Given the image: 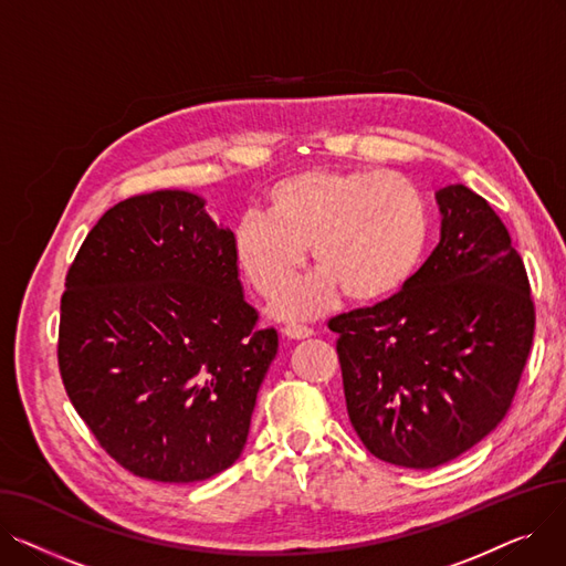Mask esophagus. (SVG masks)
Masks as SVG:
<instances>
[{"instance_id": "34e87169", "label": "esophagus", "mask_w": 566, "mask_h": 566, "mask_svg": "<svg viewBox=\"0 0 566 566\" xmlns=\"http://www.w3.org/2000/svg\"><path fill=\"white\" fill-rule=\"evenodd\" d=\"M282 335L286 339H293V342H301V339H310L314 335V331L305 328V325H286V328L282 331Z\"/></svg>"}]
</instances>
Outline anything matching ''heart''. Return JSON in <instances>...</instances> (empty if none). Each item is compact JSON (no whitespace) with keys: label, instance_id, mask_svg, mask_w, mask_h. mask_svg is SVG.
Masks as SVG:
<instances>
[{"label":"heart","instance_id":"obj_1","mask_svg":"<svg viewBox=\"0 0 566 566\" xmlns=\"http://www.w3.org/2000/svg\"><path fill=\"white\" fill-rule=\"evenodd\" d=\"M268 216L233 227V256L261 295L301 271L307 248L321 271L286 289L273 314L286 321L328 312L339 293L358 305L392 298L418 271L431 235V208L412 181L380 169L312 167L265 195Z\"/></svg>","mask_w":566,"mask_h":566}]
</instances>
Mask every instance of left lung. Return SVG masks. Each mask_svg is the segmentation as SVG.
<instances>
[{
	"label": "left lung",
	"mask_w": 566,
	"mask_h": 566,
	"mask_svg": "<svg viewBox=\"0 0 566 566\" xmlns=\"http://www.w3.org/2000/svg\"><path fill=\"white\" fill-rule=\"evenodd\" d=\"M440 241L408 284L331 321L346 410L365 448L429 470L484 440L507 415L534 335L525 265L486 199L436 192Z\"/></svg>",
	"instance_id": "obj_1"
}]
</instances>
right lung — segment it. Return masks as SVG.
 Listing matches in <instances>:
<instances>
[{
    "instance_id": "add662e5",
    "label": "right lung",
    "mask_w": 566,
    "mask_h": 566,
    "mask_svg": "<svg viewBox=\"0 0 566 566\" xmlns=\"http://www.w3.org/2000/svg\"><path fill=\"white\" fill-rule=\"evenodd\" d=\"M233 231L206 199L118 201L66 275L59 369L98 442L139 478L190 484L241 457L277 333L256 331Z\"/></svg>"
}]
</instances>
